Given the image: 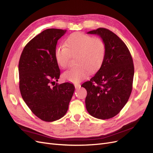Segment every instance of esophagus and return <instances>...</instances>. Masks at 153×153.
<instances>
[{
  "label": "esophagus",
  "mask_w": 153,
  "mask_h": 153,
  "mask_svg": "<svg viewBox=\"0 0 153 153\" xmlns=\"http://www.w3.org/2000/svg\"><path fill=\"white\" fill-rule=\"evenodd\" d=\"M74 85H75V87L76 88V89H78V88L80 87V84H74Z\"/></svg>",
  "instance_id": "34e87169"
}]
</instances>
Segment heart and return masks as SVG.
Returning <instances> with one entry per match:
<instances>
[{
  "label": "heart",
  "instance_id": "obj_1",
  "mask_svg": "<svg viewBox=\"0 0 153 153\" xmlns=\"http://www.w3.org/2000/svg\"><path fill=\"white\" fill-rule=\"evenodd\" d=\"M105 41L99 37H92L80 32L69 36L65 41V47L59 46L55 49L54 57L59 66L66 68L69 66L71 56H75L76 66L62 74L64 80L78 82L93 73L102 65L106 56Z\"/></svg>",
  "mask_w": 153,
  "mask_h": 153
}]
</instances>
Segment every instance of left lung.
<instances>
[{"instance_id":"1","label":"left lung","mask_w":153,"mask_h":153,"mask_svg":"<svg viewBox=\"0 0 153 153\" xmlns=\"http://www.w3.org/2000/svg\"><path fill=\"white\" fill-rule=\"evenodd\" d=\"M88 34L100 36L106 47L100 69L82 87L87 90L85 106L90 115L108 119L117 115L126 104L133 89L134 65L123 41L111 30L98 28Z\"/></svg>"}]
</instances>
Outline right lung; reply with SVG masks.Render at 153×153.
<instances>
[{
  "instance_id": "1",
  "label": "right lung",
  "mask_w": 153,
  "mask_h": 153,
  "mask_svg": "<svg viewBox=\"0 0 153 153\" xmlns=\"http://www.w3.org/2000/svg\"><path fill=\"white\" fill-rule=\"evenodd\" d=\"M67 30L48 29L32 38L23 50L18 64L23 100L36 116L52 122L67 112L75 87L57 82L61 71L54 57L57 41Z\"/></svg>"
}]
</instances>
